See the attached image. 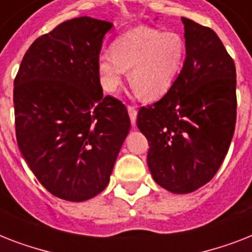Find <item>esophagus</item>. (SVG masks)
<instances>
[{"instance_id":"obj_1","label":"esophagus","mask_w":252,"mask_h":252,"mask_svg":"<svg viewBox=\"0 0 252 252\" xmlns=\"http://www.w3.org/2000/svg\"><path fill=\"white\" fill-rule=\"evenodd\" d=\"M128 114H129V118H130V123L132 124H136V119H137V111L136 108L132 106H128Z\"/></svg>"}]
</instances>
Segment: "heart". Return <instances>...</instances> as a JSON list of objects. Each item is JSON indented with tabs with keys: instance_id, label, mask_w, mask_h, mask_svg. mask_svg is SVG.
I'll return each mask as SVG.
<instances>
[{
	"instance_id": "b5f03b06",
	"label": "heart",
	"mask_w": 252,
	"mask_h": 252,
	"mask_svg": "<svg viewBox=\"0 0 252 252\" xmlns=\"http://www.w3.org/2000/svg\"><path fill=\"white\" fill-rule=\"evenodd\" d=\"M186 43L179 33L137 26L119 36L111 55L103 53L96 61L103 90L116 93L126 70L138 94L156 100L166 95L183 68Z\"/></svg>"
}]
</instances>
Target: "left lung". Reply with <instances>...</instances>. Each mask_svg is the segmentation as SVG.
<instances>
[{
	"mask_svg": "<svg viewBox=\"0 0 252 252\" xmlns=\"http://www.w3.org/2000/svg\"><path fill=\"white\" fill-rule=\"evenodd\" d=\"M182 22L183 68L167 94L137 115L150 146V174L172 193L196 191L216 175L237 119L234 61L213 30L187 18Z\"/></svg>",
	"mask_w": 252,
	"mask_h": 252,
	"instance_id": "1",
	"label": "left lung"
}]
</instances>
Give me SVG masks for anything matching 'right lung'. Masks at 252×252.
Here are the masks:
<instances>
[{"label": "right lung", "mask_w": 252, "mask_h": 252, "mask_svg": "<svg viewBox=\"0 0 252 252\" xmlns=\"http://www.w3.org/2000/svg\"><path fill=\"white\" fill-rule=\"evenodd\" d=\"M112 27L91 17L61 23L31 44L14 81L19 150L43 187L68 201L107 187L129 133L126 106L103 96L96 70Z\"/></svg>", "instance_id": "right-lung-1"}]
</instances>
